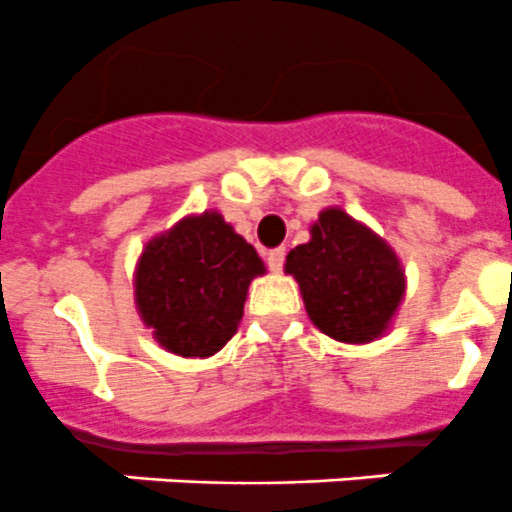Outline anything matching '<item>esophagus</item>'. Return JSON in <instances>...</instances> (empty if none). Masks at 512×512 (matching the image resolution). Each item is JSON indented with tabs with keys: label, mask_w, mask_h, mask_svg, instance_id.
Instances as JSON below:
<instances>
[{
	"label": "esophagus",
	"mask_w": 512,
	"mask_h": 512,
	"mask_svg": "<svg viewBox=\"0 0 512 512\" xmlns=\"http://www.w3.org/2000/svg\"><path fill=\"white\" fill-rule=\"evenodd\" d=\"M265 260H268V268L273 270V273H281L283 260H286V250H283V247H278V250H270Z\"/></svg>",
	"instance_id": "obj_1"
}]
</instances>
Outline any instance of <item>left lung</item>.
I'll list each match as a JSON object with an SVG mask.
<instances>
[{
    "mask_svg": "<svg viewBox=\"0 0 512 512\" xmlns=\"http://www.w3.org/2000/svg\"><path fill=\"white\" fill-rule=\"evenodd\" d=\"M286 273L299 283L311 322L348 345L386 335L407 288L386 239L337 206L324 208L309 242L288 252Z\"/></svg>",
    "mask_w": 512,
    "mask_h": 512,
    "instance_id": "left-lung-1",
    "label": "left lung"
}]
</instances>
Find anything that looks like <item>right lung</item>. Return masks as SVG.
<instances>
[{
    "label": "right lung",
    "instance_id": "right-lung-1",
    "mask_svg": "<svg viewBox=\"0 0 512 512\" xmlns=\"http://www.w3.org/2000/svg\"><path fill=\"white\" fill-rule=\"evenodd\" d=\"M260 255L219 211L185 216L146 242L133 296L154 340L182 358H208L234 337Z\"/></svg>",
    "mask_w": 512,
    "mask_h": 512
}]
</instances>
